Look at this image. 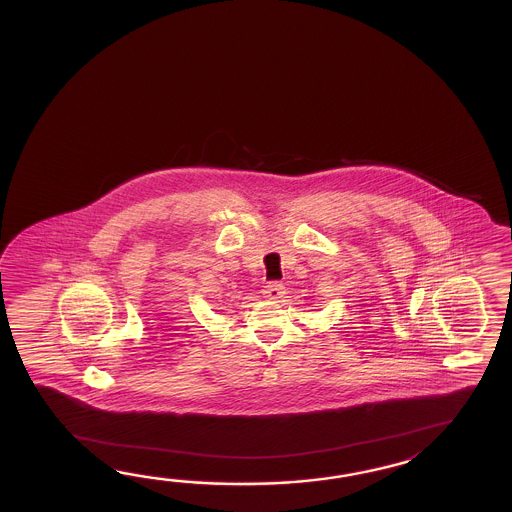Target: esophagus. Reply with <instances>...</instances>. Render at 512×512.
Here are the masks:
<instances>
[{"label": "esophagus", "mask_w": 512, "mask_h": 512, "mask_svg": "<svg viewBox=\"0 0 512 512\" xmlns=\"http://www.w3.org/2000/svg\"><path fill=\"white\" fill-rule=\"evenodd\" d=\"M283 294H285V287L280 282H269L263 289V296L269 300H280L283 298Z\"/></svg>", "instance_id": "1"}]
</instances>
